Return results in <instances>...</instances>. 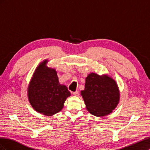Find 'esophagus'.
Returning <instances> with one entry per match:
<instances>
[{
    "label": "esophagus",
    "mask_w": 150,
    "mask_h": 150,
    "mask_svg": "<svg viewBox=\"0 0 150 150\" xmlns=\"http://www.w3.org/2000/svg\"><path fill=\"white\" fill-rule=\"evenodd\" d=\"M72 94H73L74 96H78L79 93H78V91H75V92H73V93H72Z\"/></svg>",
    "instance_id": "34e87169"
}]
</instances>
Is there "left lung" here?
<instances>
[{
  "mask_svg": "<svg viewBox=\"0 0 150 150\" xmlns=\"http://www.w3.org/2000/svg\"><path fill=\"white\" fill-rule=\"evenodd\" d=\"M86 108L98 117L110 115L119 103L120 92L116 81L108 74L91 72L86 78L84 89L81 91Z\"/></svg>",
  "mask_w": 150,
  "mask_h": 150,
  "instance_id": "left-lung-1",
  "label": "left lung"
}]
</instances>
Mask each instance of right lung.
Wrapping results in <instances>:
<instances>
[{"label": "right lung", "instance_id": "1", "mask_svg": "<svg viewBox=\"0 0 150 150\" xmlns=\"http://www.w3.org/2000/svg\"><path fill=\"white\" fill-rule=\"evenodd\" d=\"M47 62L45 59L36 67L28 86V96L35 111L51 116L62 110L71 93L59 83L57 71L47 67Z\"/></svg>", "mask_w": 150, "mask_h": 150}]
</instances>
